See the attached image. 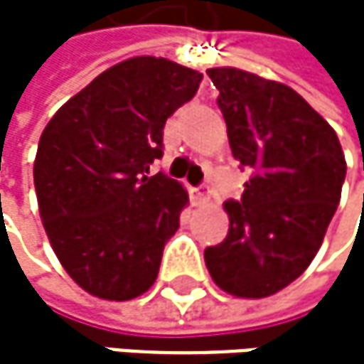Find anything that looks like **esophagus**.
Segmentation results:
<instances>
[{
	"mask_svg": "<svg viewBox=\"0 0 364 364\" xmlns=\"http://www.w3.org/2000/svg\"><path fill=\"white\" fill-rule=\"evenodd\" d=\"M190 196H192V205H205L209 200V192L205 188H192Z\"/></svg>",
	"mask_w": 364,
	"mask_h": 364,
	"instance_id": "34e87169",
	"label": "esophagus"
}]
</instances>
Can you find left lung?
Segmentation results:
<instances>
[{"label": "left lung", "mask_w": 364, "mask_h": 364, "mask_svg": "<svg viewBox=\"0 0 364 364\" xmlns=\"http://www.w3.org/2000/svg\"><path fill=\"white\" fill-rule=\"evenodd\" d=\"M207 76L220 91L233 157L251 176L240 200L225 203L229 233L205 249V264L229 295L269 297L295 282L323 242L345 155L334 129L295 89L235 67Z\"/></svg>", "instance_id": "obj_1"}]
</instances>
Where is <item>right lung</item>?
Returning <instances> with one entry per match:
<instances>
[{"mask_svg":"<svg viewBox=\"0 0 364 364\" xmlns=\"http://www.w3.org/2000/svg\"><path fill=\"white\" fill-rule=\"evenodd\" d=\"M203 74L168 58L113 65L50 119L34 159V190L50 245L89 295L129 301L157 279L164 247L188 205L183 186L150 166L166 119Z\"/></svg>","mask_w":364,"mask_h":364,"instance_id":"add662e5","label":"right lung"}]
</instances>
